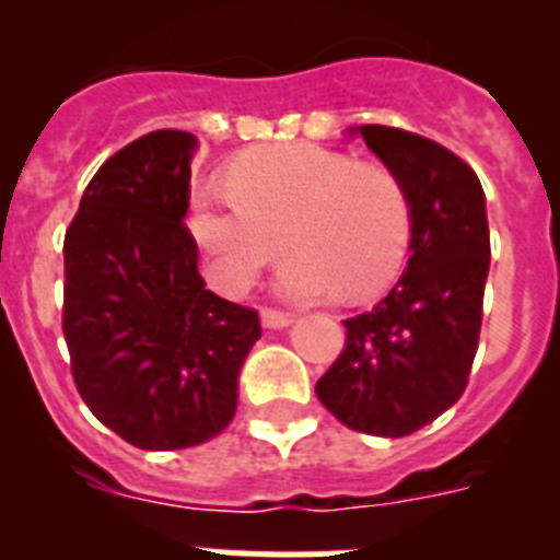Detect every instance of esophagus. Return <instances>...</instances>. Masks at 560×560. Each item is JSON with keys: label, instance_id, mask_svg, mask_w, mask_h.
Instances as JSON below:
<instances>
[{"label": "esophagus", "instance_id": "esophagus-1", "mask_svg": "<svg viewBox=\"0 0 560 560\" xmlns=\"http://www.w3.org/2000/svg\"><path fill=\"white\" fill-rule=\"evenodd\" d=\"M260 323H264V328H285V325H291V314H285V311H277V308H264L260 311Z\"/></svg>", "mask_w": 560, "mask_h": 560}]
</instances>
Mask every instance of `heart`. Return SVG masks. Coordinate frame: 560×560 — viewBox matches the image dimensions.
Here are the masks:
<instances>
[{
  "instance_id": "obj_1",
  "label": "heart",
  "mask_w": 560,
  "mask_h": 560,
  "mask_svg": "<svg viewBox=\"0 0 560 560\" xmlns=\"http://www.w3.org/2000/svg\"><path fill=\"white\" fill-rule=\"evenodd\" d=\"M192 235L226 291L289 246L280 277L291 300L375 296L398 280L412 241V199L384 162H355L323 145L260 148L230 167V196H199Z\"/></svg>"
}]
</instances>
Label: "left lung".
I'll return each instance as SVG.
<instances>
[{
    "instance_id": "left-lung-1",
    "label": "left lung",
    "mask_w": 560,
    "mask_h": 560,
    "mask_svg": "<svg viewBox=\"0 0 560 560\" xmlns=\"http://www.w3.org/2000/svg\"><path fill=\"white\" fill-rule=\"evenodd\" d=\"M412 199L409 264L375 308L345 319V348L316 398L361 434L407 438L457 404L482 328L491 235L477 173L420 133L361 126Z\"/></svg>"
}]
</instances>
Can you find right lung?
I'll return each mask as SVG.
<instances>
[{
    "mask_svg": "<svg viewBox=\"0 0 560 560\" xmlns=\"http://www.w3.org/2000/svg\"><path fill=\"white\" fill-rule=\"evenodd\" d=\"M196 137L160 128L108 156L63 237L69 370L103 427L145 452L207 443L237 409L255 308L205 289L185 224Z\"/></svg>",
    "mask_w": 560,
    "mask_h": 560,
    "instance_id": "add662e5",
    "label": "right lung"
}]
</instances>
